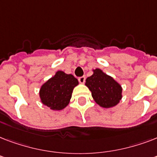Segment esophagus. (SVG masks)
Wrapping results in <instances>:
<instances>
[{"instance_id":"34e87169","label":"esophagus","mask_w":157,"mask_h":157,"mask_svg":"<svg viewBox=\"0 0 157 157\" xmlns=\"http://www.w3.org/2000/svg\"><path fill=\"white\" fill-rule=\"evenodd\" d=\"M78 81L81 84H84L85 83V81H86V77H85V76H81V77H79L78 78Z\"/></svg>"}]
</instances>
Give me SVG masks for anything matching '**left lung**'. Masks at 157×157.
Masks as SVG:
<instances>
[{
	"label": "left lung",
	"instance_id": "1",
	"mask_svg": "<svg viewBox=\"0 0 157 157\" xmlns=\"http://www.w3.org/2000/svg\"><path fill=\"white\" fill-rule=\"evenodd\" d=\"M93 75L86 80L95 103L103 108L117 106L122 98V87L112 76L100 68L92 70Z\"/></svg>",
	"mask_w": 157,
	"mask_h": 157
}]
</instances>
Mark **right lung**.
I'll use <instances>...</instances> for the list:
<instances>
[{
	"instance_id": "obj_1",
	"label": "right lung",
	"mask_w": 157,
	"mask_h": 157,
	"mask_svg": "<svg viewBox=\"0 0 157 157\" xmlns=\"http://www.w3.org/2000/svg\"><path fill=\"white\" fill-rule=\"evenodd\" d=\"M78 85V80L73 75L56 71L54 76L40 86V102L54 111L64 109L70 103L74 88Z\"/></svg>"
}]
</instances>
